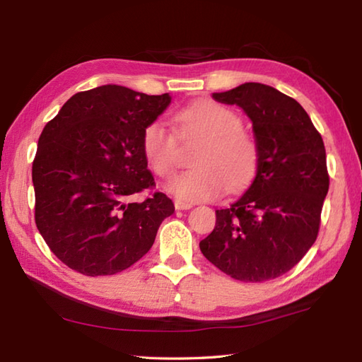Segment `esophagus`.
<instances>
[{
    "mask_svg": "<svg viewBox=\"0 0 362 362\" xmlns=\"http://www.w3.org/2000/svg\"><path fill=\"white\" fill-rule=\"evenodd\" d=\"M174 206H175V210H189L191 206H193V204L183 202V201H179V199H175Z\"/></svg>",
    "mask_w": 362,
    "mask_h": 362,
    "instance_id": "obj_1",
    "label": "esophagus"
}]
</instances>
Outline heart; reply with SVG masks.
<instances>
[{"instance_id":"1","label":"heart","mask_w":362,"mask_h":362,"mask_svg":"<svg viewBox=\"0 0 362 362\" xmlns=\"http://www.w3.org/2000/svg\"><path fill=\"white\" fill-rule=\"evenodd\" d=\"M182 135L204 138L193 163L197 166L179 174L168 189L185 202L210 201L228 185L230 191L247 187L257 173L258 148L253 138L241 130L238 115L214 101H197L174 113ZM141 149L153 174L169 177L177 163V141L163 121L144 127Z\"/></svg>"}]
</instances>
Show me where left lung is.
Returning <instances> with one entry per match:
<instances>
[{"label":"left lung","instance_id":"1","mask_svg":"<svg viewBox=\"0 0 362 362\" xmlns=\"http://www.w3.org/2000/svg\"><path fill=\"white\" fill-rule=\"evenodd\" d=\"M213 98L252 119L258 166L249 189L216 210V227L199 247L235 280H274L317 238L329 187L324 140L296 99L264 83L245 82Z\"/></svg>","mask_w":362,"mask_h":362}]
</instances>
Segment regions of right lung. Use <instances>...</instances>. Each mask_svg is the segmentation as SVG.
<instances>
[{"instance_id":"add662e5","label":"right lung","mask_w":362,"mask_h":362,"mask_svg":"<svg viewBox=\"0 0 362 362\" xmlns=\"http://www.w3.org/2000/svg\"><path fill=\"white\" fill-rule=\"evenodd\" d=\"M171 103L119 86L79 91L45 126L33 161L35 226L51 252L87 276L113 275L149 252L174 213L156 187L141 135Z\"/></svg>"}]
</instances>
